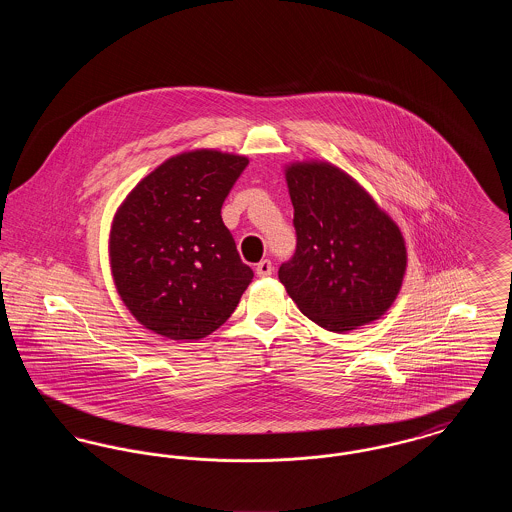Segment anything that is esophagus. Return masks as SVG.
<instances>
[{
    "mask_svg": "<svg viewBox=\"0 0 512 512\" xmlns=\"http://www.w3.org/2000/svg\"><path fill=\"white\" fill-rule=\"evenodd\" d=\"M272 270H274V268H272V263H270L268 259H263V261L255 267V272H257L259 278H267V276L272 274Z\"/></svg>",
    "mask_w": 512,
    "mask_h": 512,
    "instance_id": "obj_1",
    "label": "esophagus"
}]
</instances>
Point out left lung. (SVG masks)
I'll list each match as a JSON object with an SVG mask.
<instances>
[{
	"label": "left lung",
	"instance_id": "left-lung-1",
	"mask_svg": "<svg viewBox=\"0 0 512 512\" xmlns=\"http://www.w3.org/2000/svg\"><path fill=\"white\" fill-rule=\"evenodd\" d=\"M284 174L297 247L278 278L299 311L338 334L384 317L407 270L395 220L328 161H295Z\"/></svg>",
	"mask_w": 512,
	"mask_h": 512
}]
</instances>
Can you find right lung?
<instances>
[{
  "mask_svg": "<svg viewBox=\"0 0 512 512\" xmlns=\"http://www.w3.org/2000/svg\"><path fill=\"white\" fill-rule=\"evenodd\" d=\"M249 159L219 149L178 153L117 209L109 265L122 303L147 330L201 340L220 328L253 280L220 209Z\"/></svg>",
  "mask_w": 512,
  "mask_h": 512,
  "instance_id": "1",
  "label": "right lung"
}]
</instances>
